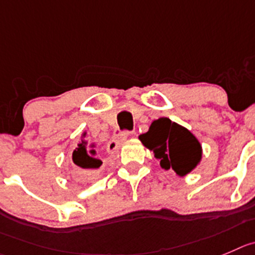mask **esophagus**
Returning <instances> with one entry per match:
<instances>
[{
	"instance_id": "esophagus-1",
	"label": "esophagus",
	"mask_w": 255,
	"mask_h": 255,
	"mask_svg": "<svg viewBox=\"0 0 255 255\" xmlns=\"http://www.w3.org/2000/svg\"><path fill=\"white\" fill-rule=\"evenodd\" d=\"M130 135H131L130 132H123V134L119 135L118 137H115V139L111 140V141L108 144V147H106V149H108V152L114 154V152L118 151V150L121 147V145L126 141V139H128Z\"/></svg>"
}]
</instances>
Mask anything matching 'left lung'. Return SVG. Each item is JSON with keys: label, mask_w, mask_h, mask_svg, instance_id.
Listing matches in <instances>:
<instances>
[{"label": "left lung", "mask_w": 255, "mask_h": 255, "mask_svg": "<svg viewBox=\"0 0 255 255\" xmlns=\"http://www.w3.org/2000/svg\"><path fill=\"white\" fill-rule=\"evenodd\" d=\"M139 140L154 152L162 169H173L179 176L188 175L202 161L200 141L186 128L168 118L152 121L149 130L140 135Z\"/></svg>", "instance_id": "1"}]
</instances>
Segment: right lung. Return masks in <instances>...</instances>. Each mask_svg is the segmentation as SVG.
Segmentation results:
<instances>
[{
	"mask_svg": "<svg viewBox=\"0 0 255 255\" xmlns=\"http://www.w3.org/2000/svg\"><path fill=\"white\" fill-rule=\"evenodd\" d=\"M72 162L79 168L81 178L93 176L103 164L98 157L95 142L87 141V131L82 132L81 142L77 144V147L72 152Z\"/></svg>",
	"mask_w": 255,
	"mask_h": 255,
	"instance_id": "right-lung-1",
	"label": "right lung"
}]
</instances>
